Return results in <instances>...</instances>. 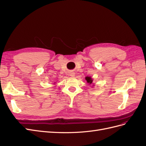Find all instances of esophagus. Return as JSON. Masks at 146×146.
<instances>
[{
    "label": "esophagus",
    "mask_w": 146,
    "mask_h": 146,
    "mask_svg": "<svg viewBox=\"0 0 146 146\" xmlns=\"http://www.w3.org/2000/svg\"><path fill=\"white\" fill-rule=\"evenodd\" d=\"M69 76H70V77H74L75 76V72H69Z\"/></svg>",
    "instance_id": "esophagus-1"
}]
</instances>
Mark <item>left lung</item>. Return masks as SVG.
<instances>
[{"label":"left lung","mask_w":146,"mask_h":146,"mask_svg":"<svg viewBox=\"0 0 146 146\" xmlns=\"http://www.w3.org/2000/svg\"><path fill=\"white\" fill-rule=\"evenodd\" d=\"M85 80L87 81V83L89 84V85H92V86H94V85L93 84V83H92V82H93V80H92V78L91 77H85Z\"/></svg>","instance_id":"1"}]
</instances>
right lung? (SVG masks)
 I'll use <instances>...</instances> for the list:
<instances>
[{
  "label": "right lung",
  "instance_id": "add662e5",
  "mask_svg": "<svg viewBox=\"0 0 146 146\" xmlns=\"http://www.w3.org/2000/svg\"><path fill=\"white\" fill-rule=\"evenodd\" d=\"M55 83H54V85H55Z\"/></svg>",
  "mask_w": 146,
  "mask_h": 146
}]
</instances>
